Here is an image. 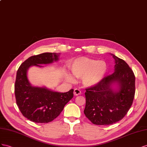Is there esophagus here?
<instances>
[{
    "mask_svg": "<svg viewBox=\"0 0 147 147\" xmlns=\"http://www.w3.org/2000/svg\"><path fill=\"white\" fill-rule=\"evenodd\" d=\"M81 92L79 89H75L74 90V95H76V96L79 95L81 94Z\"/></svg>",
    "mask_w": 147,
    "mask_h": 147,
    "instance_id": "obj_1",
    "label": "esophagus"
}]
</instances>
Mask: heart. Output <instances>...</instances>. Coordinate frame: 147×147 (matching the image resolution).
<instances>
[{"label": "heart", "mask_w": 147, "mask_h": 147, "mask_svg": "<svg viewBox=\"0 0 147 147\" xmlns=\"http://www.w3.org/2000/svg\"><path fill=\"white\" fill-rule=\"evenodd\" d=\"M71 72L77 78H82L83 84L88 87H94L102 81L108 71V65L103 60H97L88 57H81L75 60L70 66ZM67 79H74L67 76Z\"/></svg>", "instance_id": "obj_1"}]
</instances>
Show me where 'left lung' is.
<instances>
[{"instance_id": "8db88e82", "label": "left lung", "mask_w": 147, "mask_h": 147, "mask_svg": "<svg viewBox=\"0 0 147 147\" xmlns=\"http://www.w3.org/2000/svg\"><path fill=\"white\" fill-rule=\"evenodd\" d=\"M114 73L98 85L86 89L84 113L96 125H110L122 119L131 108L135 95V80L127 63L111 54Z\"/></svg>"}]
</instances>
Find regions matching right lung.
<instances>
[{"label": "right lung", "instance_id": "1", "mask_svg": "<svg viewBox=\"0 0 147 147\" xmlns=\"http://www.w3.org/2000/svg\"><path fill=\"white\" fill-rule=\"evenodd\" d=\"M60 53L46 52L32 56L20 65L16 73L15 94L16 104L22 115L37 123L51 122L59 116L66 104L73 97V89L61 93L46 87L32 86L28 71L32 66L44 68L59 60Z\"/></svg>", "mask_w": 147, "mask_h": 147}]
</instances>
